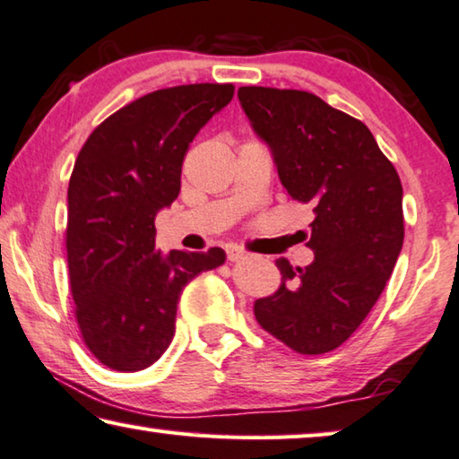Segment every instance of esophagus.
I'll list each match as a JSON object with an SVG mask.
<instances>
[{
  "mask_svg": "<svg viewBox=\"0 0 459 459\" xmlns=\"http://www.w3.org/2000/svg\"><path fill=\"white\" fill-rule=\"evenodd\" d=\"M225 254H228V260H231V262H238V260L247 256L242 247H238V246H225Z\"/></svg>",
  "mask_w": 459,
  "mask_h": 459,
  "instance_id": "obj_1",
  "label": "esophagus"
}]
</instances>
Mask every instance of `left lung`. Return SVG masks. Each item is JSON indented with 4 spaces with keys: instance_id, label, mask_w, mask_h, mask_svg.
Returning <instances> with one entry per match:
<instances>
[{
    "instance_id": "left-lung-1",
    "label": "left lung",
    "mask_w": 459,
    "mask_h": 459,
    "mask_svg": "<svg viewBox=\"0 0 459 459\" xmlns=\"http://www.w3.org/2000/svg\"><path fill=\"white\" fill-rule=\"evenodd\" d=\"M238 97L282 186L315 213V260H276L281 287L254 303V315L299 354H325L356 332L393 274L404 239L399 172L359 119L317 95L239 87Z\"/></svg>"
}]
</instances>
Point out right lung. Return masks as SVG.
<instances>
[{"label":"right lung","instance_id":"right-lung-1","mask_svg":"<svg viewBox=\"0 0 459 459\" xmlns=\"http://www.w3.org/2000/svg\"><path fill=\"white\" fill-rule=\"evenodd\" d=\"M234 97L231 82L159 89L117 109L82 144L69 180L66 260L89 351L117 372L159 359L186 282L225 252L156 250V213L178 197L197 132Z\"/></svg>","mask_w":459,"mask_h":459}]
</instances>
